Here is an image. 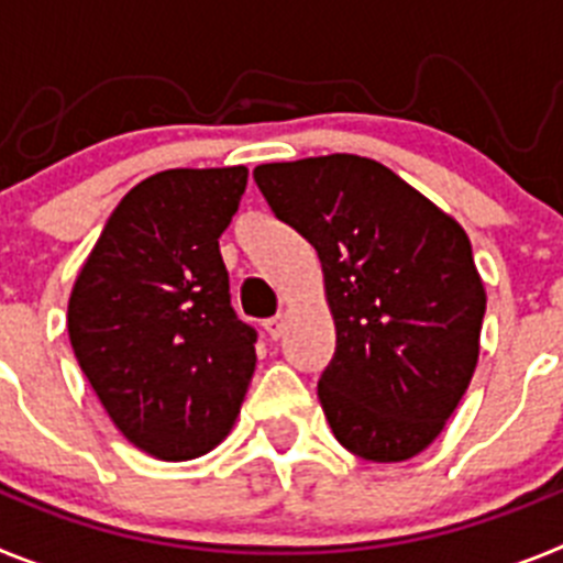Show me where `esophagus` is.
<instances>
[{
  "label": "esophagus",
  "mask_w": 563,
  "mask_h": 563,
  "mask_svg": "<svg viewBox=\"0 0 563 563\" xmlns=\"http://www.w3.org/2000/svg\"><path fill=\"white\" fill-rule=\"evenodd\" d=\"M285 330H287V318L285 316L267 318V321H265V332L273 338V341H278V338L285 335Z\"/></svg>",
  "instance_id": "1"
}]
</instances>
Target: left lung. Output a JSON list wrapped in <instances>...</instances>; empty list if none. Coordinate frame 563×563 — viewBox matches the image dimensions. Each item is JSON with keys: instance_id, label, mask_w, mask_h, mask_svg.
Masks as SVG:
<instances>
[{"instance_id": "obj_1", "label": "left lung", "mask_w": 563, "mask_h": 563, "mask_svg": "<svg viewBox=\"0 0 563 563\" xmlns=\"http://www.w3.org/2000/svg\"><path fill=\"white\" fill-rule=\"evenodd\" d=\"M253 180L321 258L335 355L318 400L332 434L361 460H411L445 429L479 361L485 285L471 239L357 154L265 163Z\"/></svg>"}]
</instances>
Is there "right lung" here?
Here are the masks:
<instances>
[{
    "label": "right lung",
    "instance_id": "obj_1",
    "mask_svg": "<svg viewBox=\"0 0 563 563\" xmlns=\"http://www.w3.org/2000/svg\"><path fill=\"white\" fill-rule=\"evenodd\" d=\"M245 166L168 168L132 188L78 273L67 332L114 429L166 462L217 449L256 369L220 236Z\"/></svg>",
    "mask_w": 563,
    "mask_h": 563
}]
</instances>
